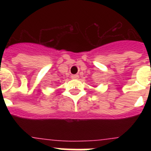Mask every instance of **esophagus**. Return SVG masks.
<instances>
[{
    "label": "esophagus",
    "mask_w": 151,
    "mask_h": 151,
    "mask_svg": "<svg viewBox=\"0 0 151 151\" xmlns=\"http://www.w3.org/2000/svg\"><path fill=\"white\" fill-rule=\"evenodd\" d=\"M79 78V76L78 74H73V75H71V78L72 79H78Z\"/></svg>",
    "instance_id": "esophagus-1"
}]
</instances>
